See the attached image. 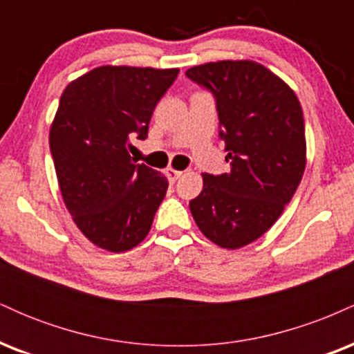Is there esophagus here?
<instances>
[{
  "label": "esophagus",
  "instance_id": "34e87169",
  "mask_svg": "<svg viewBox=\"0 0 354 354\" xmlns=\"http://www.w3.org/2000/svg\"><path fill=\"white\" fill-rule=\"evenodd\" d=\"M181 174H183V171H178V169H173V168L166 169V176H168V181L171 183V185L178 181V178H180Z\"/></svg>",
  "mask_w": 354,
  "mask_h": 354
}]
</instances>
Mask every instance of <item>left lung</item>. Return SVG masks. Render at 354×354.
Segmentation results:
<instances>
[{
	"label": "left lung",
	"instance_id": "left-lung-1",
	"mask_svg": "<svg viewBox=\"0 0 354 354\" xmlns=\"http://www.w3.org/2000/svg\"><path fill=\"white\" fill-rule=\"evenodd\" d=\"M186 76L216 101L230 171L203 174L189 201L198 228L214 245L246 246L281 216L306 166L303 109L281 78L254 61L193 66Z\"/></svg>",
	"mask_w": 354,
	"mask_h": 354
}]
</instances>
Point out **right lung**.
<instances>
[{"label": "right lung", "instance_id": "1", "mask_svg": "<svg viewBox=\"0 0 354 354\" xmlns=\"http://www.w3.org/2000/svg\"><path fill=\"white\" fill-rule=\"evenodd\" d=\"M178 68L100 66L64 88L50 129L63 201L93 245L121 253L151 230L168 180L129 156Z\"/></svg>", "mask_w": 354, "mask_h": 354}]
</instances>
